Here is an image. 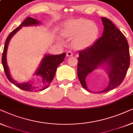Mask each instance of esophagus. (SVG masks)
<instances>
[{
    "mask_svg": "<svg viewBox=\"0 0 133 133\" xmlns=\"http://www.w3.org/2000/svg\"><path fill=\"white\" fill-rule=\"evenodd\" d=\"M73 55V52L71 50H68L67 52V57H72Z\"/></svg>",
    "mask_w": 133,
    "mask_h": 133,
    "instance_id": "esophagus-1",
    "label": "esophagus"
}]
</instances>
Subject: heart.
Listing matches in <instances>:
<instances>
[{"label":"heart","instance_id":"heart-1","mask_svg":"<svg viewBox=\"0 0 133 133\" xmlns=\"http://www.w3.org/2000/svg\"><path fill=\"white\" fill-rule=\"evenodd\" d=\"M64 34L74 38V45L78 48H85L93 43L98 34V28L91 20L78 18L66 24Z\"/></svg>","mask_w":133,"mask_h":133}]
</instances>
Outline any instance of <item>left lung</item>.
Instances as JSON below:
<instances>
[{
	"label": "left lung",
	"instance_id": "1",
	"mask_svg": "<svg viewBox=\"0 0 133 133\" xmlns=\"http://www.w3.org/2000/svg\"><path fill=\"white\" fill-rule=\"evenodd\" d=\"M104 32L90 47L79 52L78 77L84 89H87L85 78L100 65L107 64L109 83L99 93L107 92L122 83L130 63L128 42L120 30L111 20L102 17Z\"/></svg>",
	"mask_w": 133,
	"mask_h": 133
}]
</instances>
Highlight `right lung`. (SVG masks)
<instances>
[{"label": "right lung", "mask_w": 133, "mask_h": 133, "mask_svg": "<svg viewBox=\"0 0 133 133\" xmlns=\"http://www.w3.org/2000/svg\"><path fill=\"white\" fill-rule=\"evenodd\" d=\"M40 23L38 20L34 19V18L27 17L20 26L11 32L7 37L6 42H5L2 57V63L4 69V71L7 78L11 83L14 84L17 87L20 89L23 90L25 91H38L46 89L49 85L50 83L53 79L55 76L56 70L58 66L64 61V58L66 57V53H63L59 55H46L44 58L43 59L40 67L37 69V72H35V75L37 76H40L42 78V84L40 87H35L32 85L29 82L25 83H17L16 81L11 78V76L9 72V69L7 66L6 63V52L7 48L10 42V40L12 38L15 34L17 32L22 26H33L37 25Z\"/></svg>", "instance_id": "1"}]
</instances>
